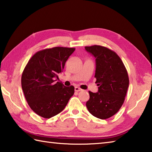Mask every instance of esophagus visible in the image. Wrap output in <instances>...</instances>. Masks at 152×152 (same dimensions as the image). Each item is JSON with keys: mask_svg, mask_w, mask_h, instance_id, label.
Segmentation results:
<instances>
[{"mask_svg": "<svg viewBox=\"0 0 152 152\" xmlns=\"http://www.w3.org/2000/svg\"><path fill=\"white\" fill-rule=\"evenodd\" d=\"M74 90H75L76 92H79V91H81L82 89L80 88H79L78 86H76L75 88H74Z\"/></svg>", "mask_w": 152, "mask_h": 152, "instance_id": "1", "label": "esophagus"}]
</instances>
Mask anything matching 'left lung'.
I'll list each match as a JSON object with an SVG mask.
<instances>
[{
    "mask_svg": "<svg viewBox=\"0 0 152 152\" xmlns=\"http://www.w3.org/2000/svg\"><path fill=\"white\" fill-rule=\"evenodd\" d=\"M96 59L94 77L99 86L96 93L89 91L86 107L90 113L101 119L111 117L119 111L125 101L129 80L127 71L115 51L101 45L86 46Z\"/></svg>",
    "mask_w": 152,
    "mask_h": 152,
    "instance_id": "8db88e82",
    "label": "left lung"
}]
</instances>
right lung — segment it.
Returning a JSON list of instances; mask_svg holds the SVG:
<instances>
[{"instance_id": "right-lung-1", "label": "right lung", "mask_w": 152, "mask_h": 152, "mask_svg": "<svg viewBox=\"0 0 152 152\" xmlns=\"http://www.w3.org/2000/svg\"><path fill=\"white\" fill-rule=\"evenodd\" d=\"M75 48L55 47L36 52L22 73L21 86L28 104L36 114L50 119L62 111L74 93L73 86L56 81Z\"/></svg>"}]
</instances>
